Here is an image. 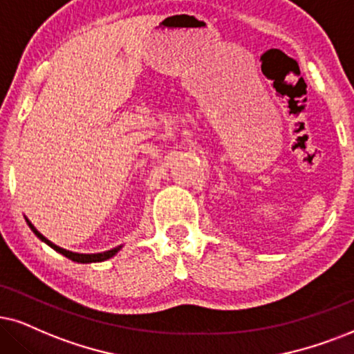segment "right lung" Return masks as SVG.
Returning a JSON list of instances; mask_svg holds the SVG:
<instances>
[{
  "mask_svg": "<svg viewBox=\"0 0 354 354\" xmlns=\"http://www.w3.org/2000/svg\"><path fill=\"white\" fill-rule=\"evenodd\" d=\"M24 218H26V222H28L29 229L34 232L35 236H37V239H39L40 241H44V243L48 245V247L55 250L57 253L64 254V257H66V258L71 259V261H75V263H100V261H106V259L113 258L114 254H118L119 250L124 247V245H119V247L111 248V250H107V252H101V253H75V252H70V250H65V248H62V247H57L55 243H52L50 240L46 239V236L40 234V232H39L37 229H35V227L32 225V223H30V221H29L28 217L24 216Z\"/></svg>",
  "mask_w": 354,
  "mask_h": 354,
  "instance_id": "add662e5",
  "label": "right lung"
}]
</instances>
